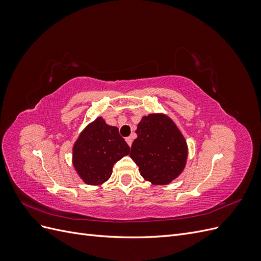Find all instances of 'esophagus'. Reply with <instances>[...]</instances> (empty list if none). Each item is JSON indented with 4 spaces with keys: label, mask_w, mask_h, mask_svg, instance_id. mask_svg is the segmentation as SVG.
Masks as SVG:
<instances>
[{
    "label": "esophagus",
    "mask_w": 261,
    "mask_h": 261,
    "mask_svg": "<svg viewBox=\"0 0 261 261\" xmlns=\"http://www.w3.org/2000/svg\"><path fill=\"white\" fill-rule=\"evenodd\" d=\"M126 143H127V144H128V146L130 147V146H132V143H133V137H132V136H129V137L126 138Z\"/></svg>",
    "instance_id": "esophagus-1"
}]
</instances>
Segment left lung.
I'll use <instances>...</instances> for the list:
<instances>
[{
    "label": "left lung",
    "instance_id": "obj_1",
    "mask_svg": "<svg viewBox=\"0 0 261 261\" xmlns=\"http://www.w3.org/2000/svg\"><path fill=\"white\" fill-rule=\"evenodd\" d=\"M137 138L130 158L138 165L140 175L152 185H168L186 167V139L172 118L164 113H150L137 125Z\"/></svg>",
    "mask_w": 261,
    "mask_h": 261
}]
</instances>
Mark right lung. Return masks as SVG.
Masks as SVG:
<instances>
[{
	"label": "right lung",
	"instance_id": "1",
	"mask_svg": "<svg viewBox=\"0 0 261 261\" xmlns=\"http://www.w3.org/2000/svg\"><path fill=\"white\" fill-rule=\"evenodd\" d=\"M129 150L118 128L99 116L86 126L74 143L73 167L85 184L99 186L111 177L114 163Z\"/></svg>",
	"mask_w": 261,
	"mask_h": 261
}]
</instances>
